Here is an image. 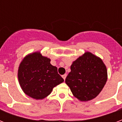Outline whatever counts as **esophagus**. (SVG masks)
<instances>
[{
	"label": "esophagus",
	"instance_id": "34e87169",
	"mask_svg": "<svg viewBox=\"0 0 122 122\" xmlns=\"http://www.w3.org/2000/svg\"><path fill=\"white\" fill-rule=\"evenodd\" d=\"M66 76H67V75L65 74V75H62V77H63L64 80H65V79H66Z\"/></svg>",
	"mask_w": 122,
	"mask_h": 122
}]
</instances>
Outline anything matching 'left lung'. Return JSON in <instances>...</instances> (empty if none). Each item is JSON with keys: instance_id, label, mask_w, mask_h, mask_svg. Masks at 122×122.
I'll return each mask as SVG.
<instances>
[{"instance_id": "left-lung-1", "label": "left lung", "mask_w": 122, "mask_h": 122, "mask_svg": "<svg viewBox=\"0 0 122 122\" xmlns=\"http://www.w3.org/2000/svg\"><path fill=\"white\" fill-rule=\"evenodd\" d=\"M65 80L73 95L80 101L96 97L108 79L106 65L100 57L85 52L73 62Z\"/></svg>"}]
</instances>
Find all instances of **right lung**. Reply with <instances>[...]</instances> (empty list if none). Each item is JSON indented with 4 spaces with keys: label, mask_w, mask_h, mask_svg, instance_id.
<instances>
[{
    "label": "right lung",
    "mask_w": 122,
    "mask_h": 122,
    "mask_svg": "<svg viewBox=\"0 0 122 122\" xmlns=\"http://www.w3.org/2000/svg\"><path fill=\"white\" fill-rule=\"evenodd\" d=\"M18 77L24 93L37 100L48 96L54 87L64 81L57 67L39 51L28 54L23 59L18 67Z\"/></svg>",
    "instance_id": "add662e5"
}]
</instances>
